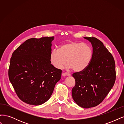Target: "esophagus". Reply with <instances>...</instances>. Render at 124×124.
<instances>
[{
    "label": "esophagus",
    "instance_id": "1",
    "mask_svg": "<svg viewBox=\"0 0 124 124\" xmlns=\"http://www.w3.org/2000/svg\"><path fill=\"white\" fill-rule=\"evenodd\" d=\"M62 76L65 77V76H71V74L69 73H67V72H65V73H62Z\"/></svg>",
    "mask_w": 124,
    "mask_h": 124
}]
</instances>
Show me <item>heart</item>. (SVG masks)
Listing matches in <instances>:
<instances>
[{
  "instance_id": "b5f03b06",
  "label": "heart",
  "mask_w": 124,
  "mask_h": 124,
  "mask_svg": "<svg viewBox=\"0 0 124 124\" xmlns=\"http://www.w3.org/2000/svg\"><path fill=\"white\" fill-rule=\"evenodd\" d=\"M92 56V50L87 44L69 41L62 44L58 51H52L50 59L56 69L62 68L67 61L68 68L80 72L88 66Z\"/></svg>"
}]
</instances>
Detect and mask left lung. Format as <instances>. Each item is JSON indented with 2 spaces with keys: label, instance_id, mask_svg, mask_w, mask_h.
I'll return each mask as SVG.
<instances>
[{
  "label": "left lung",
  "instance_id": "8db88e82",
  "mask_svg": "<svg viewBox=\"0 0 124 124\" xmlns=\"http://www.w3.org/2000/svg\"><path fill=\"white\" fill-rule=\"evenodd\" d=\"M84 38L91 42L93 55L84 70L73 73L76 85L72 96L80 107L89 108L102 102L113 87L116 79L115 63L100 40L95 37Z\"/></svg>",
  "mask_w": 124,
  "mask_h": 124
}]
</instances>
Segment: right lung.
I'll return each instance as SVG.
<instances>
[{"mask_svg":"<svg viewBox=\"0 0 124 124\" xmlns=\"http://www.w3.org/2000/svg\"><path fill=\"white\" fill-rule=\"evenodd\" d=\"M53 37L29 39L10 59L8 75L17 96L23 102L38 106L50 99L62 70L51 64Z\"/></svg>","mask_w":124,"mask_h":124,"instance_id":"add662e5","label":"right lung"}]
</instances>
